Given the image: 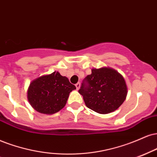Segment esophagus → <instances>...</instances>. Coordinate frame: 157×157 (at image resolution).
I'll use <instances>...</instances> for the list:
<instances>
[{
    "mask_svg": "<svg viewBox=\"0 0 157 157\" xmlns=\"http://www.w3.org/2000/svg\"><path fill=\"white\" fill-rule=\"evenodd\" d=\"M75 86H76L77 89L78 90L79 88H80V82H77V84H75Z\"/></svg>",
    "mask_w": 157,
    "mask_h": 157,
    "instance_id": "1",
    "label": "esophagus"
}]
</instances>
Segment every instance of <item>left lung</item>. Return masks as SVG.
<instances>
[{
  "label": "left lung",
  "mask_w": 157,
  "mask_h": 157,
  "mask_svg": "<svg viewBox=\"0 0 157 157\" xmlns=\"http://www.w3.org/2000/svg\"><path fill=\"white\" fill-rule=\"evenodd\" d=\"M78 91L88 108L107 114L122 105L127 95V87L121 74L111 68L102 67L92 69Z\"/></svg>",
  "instance_id": "left-lung-1"
}]
</instances>
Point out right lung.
<instances>
[{"mask_svg": "<svg viewBox=\"0 0 157 157\" xmlns=\"http://www.w3.org/2000/svg\"><path fill=\"white\" fill-rule=\"evenodd\" d=\"M76 87L58 71L33 80L28 89L30 105L37 112L51 115L60 111L67 104L70 92Z\"/></svg>", "mask_w": 157, "mask_h": 157, "instance_id": "1", "label": "right lung"}]
</instances>
